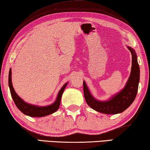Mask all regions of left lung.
<instances>
[{
    "mask_svg": "<svg viewBox=\"0 0 150 150\" xmlns=\"http://www.w3.org/2000/svg\"><path fill=\"white\" fill-rule=\"evenodd\" d=\"M127 47L131 51L132 55V66L130 76L127 80L126 85L119 92L107 100H98L91 95L86 82L83 81V83L84 97L87 104L96 111L106 115L121 113L128 108L135 100L139 83V66L135 51L130 46H127Z\"/></svg>",
    "mask_w": 150,
    "mask_h": 150,
    "instance_id": "left-lung-1",
    "label": "left lung"
}]
</instances>
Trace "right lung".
I'll list each match as a JSON object with an SVG mask.
<instances>
[{
  "mask_svg": "<svg viewBox=\"0 0 150 150\" xmlns=\"http://www.w3.org/2000/svg\"><path fill=\"white\" fill-rule=\"evenodd\" d=\"M11 69L9 70V74H8V86H9L12 98L14 101L15 105L19 110L22 112L24 115H28L29 117H42L45 116L51 115L59 109L60 104H61V97L64 89L67 86L68 82L63 85L61 89H60L59 93H58L57 99L52 104L48 106H40L37 105H33L29 103H27L23 100H22L17 93L15 92L14 88H13L12 84V79H11Z\"/></svg>",
  "mask_w": 150,
  "mask_h": 150,
  "instance_id": "right-lung-1",
  "label": "right lung"
}]
</instances>
